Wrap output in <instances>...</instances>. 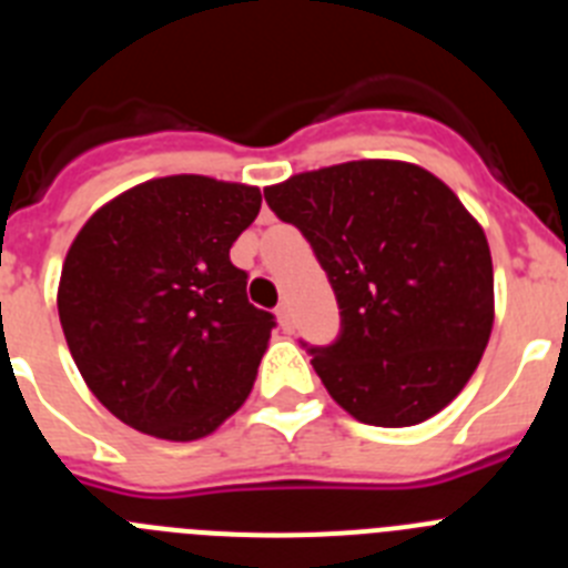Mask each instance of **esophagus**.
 <instances>
[{
	"instance_id": "esophagus-1",
	"label": "esophagus",
	"mask_w": 568,
	"mask_h": 568,
	"mask_svg": "<svg viewBox=\"0 0 568 568\" xmlns=\"http://www.w3.org/2000/svg\"><path fill=\"white\" fill-rule=\"evenodd\" d=\"M275 315H278V327L284 329V333H293V315H290L287 304H278Z\"/></svg>"
}]
</instances>
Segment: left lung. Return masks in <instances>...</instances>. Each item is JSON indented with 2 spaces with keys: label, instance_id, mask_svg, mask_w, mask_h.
<instances>
[{
  "label": "left lung",
  "instance_id": "1",
  "mask_svg": "<svg viewBox=\"0 0 568 568\" xmlns=\"http://www.w3.org/2000/svg\"><path fill=\"white\" fill-rule=\"evenodd\" d=\"M270 210L310 241L341 333L307 346L335 404L373 426H415L471 378L495 321L480 224L438 175L364 159L290 175Z\"/></svg>",
  "mask_w": 568,
  "mask_h": 568
}]
</instances>
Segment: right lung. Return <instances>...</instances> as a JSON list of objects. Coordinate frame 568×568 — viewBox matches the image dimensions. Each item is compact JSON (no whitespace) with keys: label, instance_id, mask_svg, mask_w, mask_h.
<instances>
[{"label":"right lung","instance_id":"right-lung-1","mask_svg":"<svg viewBox=\"0 0 568 568\" xmlns=\"http://www.w3.org/2000/svg\"><path fill=\"white\" fill-rule=\"evenodd\" d=\"M258 187L153 179L90 215L68 250L59 321L90 393L144 435L195 440L247 400L275 315L230 247Z\"/></svg>","mask_w":568,"mask_h":568}]
</instances>
